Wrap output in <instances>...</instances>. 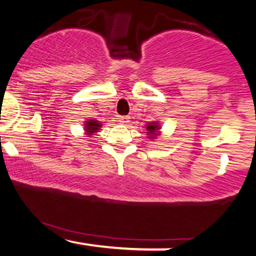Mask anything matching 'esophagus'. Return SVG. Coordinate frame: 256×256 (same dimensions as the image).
Listing matches in <instances>:
<instances>
[{
    "label": "esophagus",
    "instance_id": "obj_1",
    "mask_svg": "<svg viewBox=\"0 0 256 256\" xmlns=\"http://www.w3.org/2000/svg\"><path fill=\"white\" fill-rule=\"evenodd\" d=\"M128 116H119V122H120V124H122V125H125V124H128Z\"/></svg>",
    "mask_w": 256,
    "mask_h": 256
}]
</instances>
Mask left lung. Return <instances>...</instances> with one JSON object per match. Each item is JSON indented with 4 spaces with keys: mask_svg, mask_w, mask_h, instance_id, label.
Here are the masks:
<instances>
[{
    "mask_svg": "<svg viewBox=\"0 0 256 256\" xmlns=\"http://www.w3.org/2000/svg\"><path fill=\"white\" fill-rule=\"evenodd\" d=\"M158 126L156 122H149L148 126H146V134H149V137L150 138H154L156 136V132H158Z\"/></svg>",
    "mask_w": 256,
    "mask_h": 256,
    "instance_id": "obj_1",
    "label": "left lung"
}]
</instances>
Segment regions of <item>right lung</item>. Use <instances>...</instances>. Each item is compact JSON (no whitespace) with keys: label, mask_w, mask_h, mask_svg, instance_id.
I'll return each instance as SVG.
<instances>
[{"label":"right lung","mask_w":256,"mask_h":256,"mask_svg":"<svg viewBox=\"0 0 256 256\" xmlns=\"http://www.w3.org/2000/svg\"><path fill=\"white\" fill-rule=\"evenodd\" d=\"M100 128H101V124L96 122V120H89L85 124V131L88 132V134H92L94 132H98Z\"/></svg>","instance_id":"1"}]
</instances>
